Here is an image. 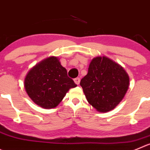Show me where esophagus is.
<instances>
[{
	"label": "esophagus",
	"mask_w": 150,
	"mask_h": 150,
	"mask_svg": "<svg viewBox=\"0 0 150 150\" xmlns=\"http://www.w3.org/2000/svg\"><path fill=\"white\" fill-rule=\"evenodd\" d=\"M74 82H75V83H76V85H79V82H80V79H79V77L75 78V79H74Z\"/></svg>",
	"instance_id": "esophagus-1"
}]
</instances>
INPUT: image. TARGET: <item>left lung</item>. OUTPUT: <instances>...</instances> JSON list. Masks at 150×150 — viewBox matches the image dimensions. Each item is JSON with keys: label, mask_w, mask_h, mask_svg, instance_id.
<instances>
[{"label": "left lung", "mask_w": 150, "mask_h": 150, "mask_svg": "<svg viewBox=\"0 0 150 150\" xmlns=\"http://www.w3.org/2000/svg\"><path fill=\"white\" fill-rule=\"evenodd\" d=\"M129 82V76L120 65L106 57H98L91 62L80 85L89 104L105 112L114 109L122 100Z\"/></svg>", "instance_id": "8db88e82"}]
</instances>
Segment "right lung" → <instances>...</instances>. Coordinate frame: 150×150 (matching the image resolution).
<instances>
[{
    "instance_id": "add662e5",
    "label": "right lung",
    "mask_w": 150,
    "mask_h": 150,
    "mask_svg": "<svg viewBox=\"0 0 150 150\" xmlns=\"http://www.w3.org/2000/svg\"><path fill=\"white\" fill-rule=\"evenodd\" d=\"M28 96L44 108H54L62 100L68 90L76 85L68 76L59 59L51 57L31 68L24 81Z\"/></svg>"
}]
</instances>
